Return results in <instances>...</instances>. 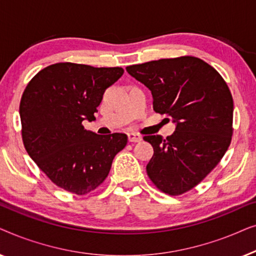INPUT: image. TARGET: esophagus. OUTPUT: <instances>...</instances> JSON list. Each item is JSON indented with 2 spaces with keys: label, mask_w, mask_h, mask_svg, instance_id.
Returning a JSON list of instances; mask_svg holds the SVG:
<instances>
[{
  "label": "esophagus",
  "mask_w": 256,
  "mask_h": 256,
  "mask_svg": "<svg viewBox=\"0 0 256 256\" xmlns=\"http://www.w3.org/2000/svg\"><path fill=\"white\" fill-rule=\"evenodd\" d=\"M128 141L136 143V142L142 141V138L138 134H135V132H129V134H128Z\"/></svg>",
  "instance_id": "obj_1"
}]
</instances>
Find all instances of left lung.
I'll return each mask as SVG.
<instances>
[{
	"mask_svg": "<svg viewBox=\"0 0 256 256\" xmlns=\"http://www.w3.org/2000/svg\"><path fill=\"white\" fill-rule=\"evenodd\" d=\"M148 87L154 110L166 114L176 130L163 138L144 136L154 148L146 174L164 194L178 196L198 185L220 162L233 134V98L218 71L183 56L128 66Z\"/></svg>",
	"mask_w": 256,
	"mask_h": 256,
	"instance_id": "8db88e82",
	"label": "left lung"
}]
</instances>
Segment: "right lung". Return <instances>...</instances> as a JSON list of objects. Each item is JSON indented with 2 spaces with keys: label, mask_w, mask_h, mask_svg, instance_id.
Wrapping results in <instances>:
<instances>
[{
  "label": "right lung",
  "mask_w": 256,
  "mask_h": 256,
  "mask_svg": "<svg viewBox=\"0 0 256 256\" xmlns=\"http://www.w3.org/2000/svg\"><path fill=\"white\" fill-rule=\"evenodd\" d=\"M122 68L57 62L37 73L20 104L22 138L38 168L64 190L82 196L104 183L126 134L98 135L84 120H96L102 96Z\"/></svg>",
  "instance_id": "1"
}]
</instances>
